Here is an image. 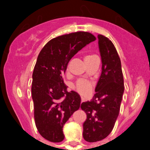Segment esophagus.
Returning a JSON list of instances; mask_svg holds the SVG:
<instances>
[{
	"mask_svg": "<svg viewBox=\"0 0 150 150\" xmlns=\"http://www.w3.org/2000/svg\"><path fill=\"white\" fill-rule=\"evenodd\" d=\"M84 100H85V99H84L83 97H82V98H81V102H84Z\"/></svg>",
	"mask_w": 150,
	"mask_h": 150,
	"instance_id": "34e87169",
	"label": "esophagus"
}]
</instances>
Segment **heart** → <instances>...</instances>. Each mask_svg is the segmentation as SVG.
<instances>
[{"label": "heart", "mask_w": 150, "mask_h": 150, "mask_svg": "<svg viewBox=\"0 0 150 150\" xmlns=\"http://www.w3.org/2000/svg\"><path fill=\"white\" fill-rule=\"evenodd\" d=\"M93 57H94V55H86L85 57L84 60L89 58H91ZM75 87H76L77 91L83 95L88 94L92 88V86L91 84V83H89L87 81H85V80H80V81H78L77 82Z\"/></svg>", "instance_id": "obj_1"}]
</instances>
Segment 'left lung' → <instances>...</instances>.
Instances as JSON below:
<instances>
[{
  "label": "left lung",
  "instance_id": "left-lung-1",
  "mask_svg": "<svg viewBox=\"0 0 150 150\" xmlns=\"http://www.w3.org/2000/svg\"><path fill=\"white\" fill-rule=\"evenodd\" d=\"M98 40L102 73L93 99L83 102L81 106L87 115L83 136L88 142L104 139L111 133L118 117L124 93L121 62L117 50L105 36L98 35Z\"/></svg>",
  "mask_w": 150,
  "mask_h": 150
}]
</instances>
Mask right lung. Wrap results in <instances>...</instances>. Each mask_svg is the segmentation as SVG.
<instances>
[{"label": "right lung", "instance_id": "add662e5", "mask_svg": "<svg viewBox=\"0 0 150 150\" xmlns=\"http://www.w3.org/2000/svg\"><path fill=\"white\" fill-rule=\"evenodd\" d=\"M95 40L87 32L59 36L48 41L38 57L31 88L35 122L40 135L50 142L63 141V126L81 105L80 95L68 92L63 81L68 62Z\"/></svg>", "mask_w": 150, "mask_h": 150}]
</instances>
